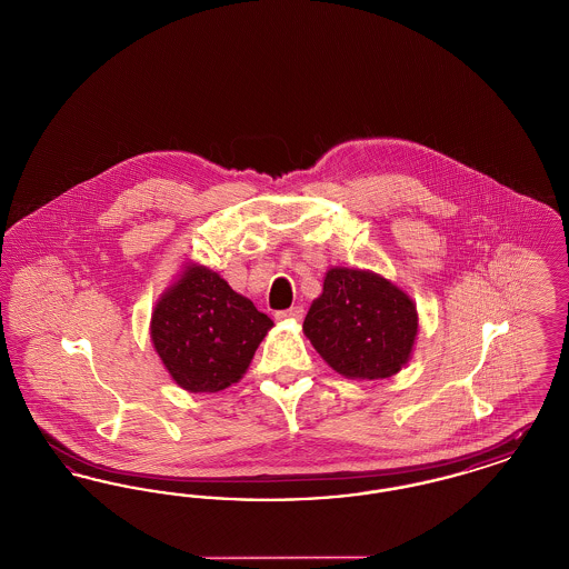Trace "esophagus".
I'll list each match as a JSON object with an SVG mask.
<instances>
[{"label": "esophagus", "mask_w": 569, "mask_h": 569, "mask_svg": "<svg viewBox=\"0 0 569 569\" xmlns=\"http://www.w3.org/2000/svg\"><path fill=\"white\" fill-rule=\"evenodd\" d=\"M302 313H305L302 307H290V309H286V311H277L274 318H277V320H292V322H298V320H302Z\"/></svg>", "instance_id": "1"}]
</instances>
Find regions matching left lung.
<instances>
[{"mask_svg": "<svg viewBox=\"0 0 569 569\" xmlns=\"http://www.w3.org/2000/svg\"><path fill=\"white\" fill-rule=\"evenodd\" d=\"M302 330L337 373L390 378L409 360L418 313L406 292L376 272L330 269Z\"/></svg>", "mask_w": 569, "mask_h": 569, "instance_id": "left-lung-1", "label": "left lung"}]
</instances>
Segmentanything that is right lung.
<instances>
[{"instance_id":"right-lung-1","label":"right lung","mask_w":569,"mask_h":569,"mask_svg":"<svg viewBox=\"0 0 569 569\" xmlns=\"http://www.w3.org/2000/svg\"><path fill=\"white\" fill-rule=\"evenodd\" d=\"M271 326L217 272L190 267L158 302L151 339L181 388L217 392L243 378Z\"/></svg>"}]
</instances>
